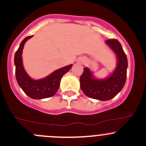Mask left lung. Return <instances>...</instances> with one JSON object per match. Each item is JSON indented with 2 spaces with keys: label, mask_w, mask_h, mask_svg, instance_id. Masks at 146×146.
<instances>
[{
  "label": "left lung",
  "mask_w": 146,
  "mask_h": 146,
  "mask_svg": "<svg viewBox=\"0 0 146 146\" xmlns=\"http://www.w3.org/2000/svg\"><path fill=\"white\" fill-rule=\"evenodd\" d=\"M106 43L115 52L118 58V65L113 74L105 80H97L88 68H84L80 78V88L84 94L100 100H111L122 90L126 80L128 68L126 55L120 42L116 39H109Z\"/></svg>",
  "instance_id": "left-lung-1"
}]
</instances>
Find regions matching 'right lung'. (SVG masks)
<instances>
[{
    "label": "right lung",
    "mask_w": 146,
    "mask_h": 146,
    "mask_svg": "<svg viewBox=\"0 0 146 146\" xmlns=\"http://www.w3.org/2000/svg\"><path fill=\"white\" fill-rule=\"evenodd\" d=\"M31 37H33V35L25 38L15 52L14 63L17 82L24 93L31 98L42 99L50 98L56 94L60 86L62 76L71 68L73 65L70 64L58 69L43 79L33 80L25 71L22 63V51L24 44L25 41Z\"/></svg>",
    "instance_id": "1"
}]
</instances>
